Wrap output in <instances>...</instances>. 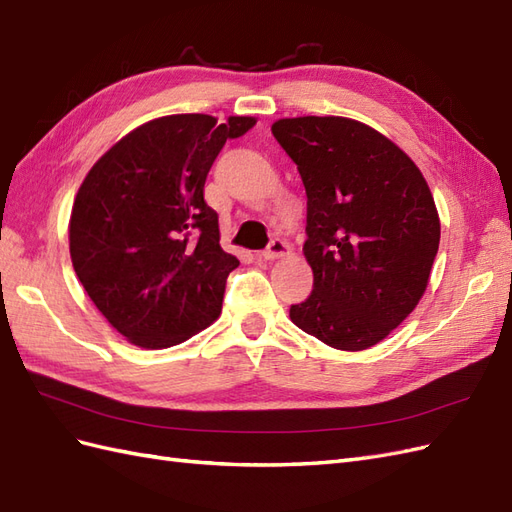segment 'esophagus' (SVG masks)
Here are the masks:
<instances>
[{"label":"esophagus","instance_id":"esophagus-1","mask_svg":"<svg viewBox=\"0 0 512 512\" xmlns=\"http://www.w3.org/2000/svg\"><path fill=\"white\" fill-rule=\"evenodd\" d=\"M285 255H290V244H287L283 238L270 240V244L264 248V251H261V257L268 259V261L285 257Z\"/></svg>","mask_w":512,"mask_h":512}]
</instances>
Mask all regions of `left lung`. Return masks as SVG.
<instances>
[{"instance_id":"left-lung-1","label":"left lung","mask_w":512,"mask_h":512,"mask_svg":"<svg viewBox=\"0 0 512 512\" xmlns=\"http://www.w3.org/2000/svg\"><path fill=\"white\" fill-rule=\"evenodd\" d=\"M272 136L307 192L313 290L290 318L331 348H370L426 292L441 235L428 183L409 155L359 121L298 116L274 123Z\"/></svg>"}]
</instances>
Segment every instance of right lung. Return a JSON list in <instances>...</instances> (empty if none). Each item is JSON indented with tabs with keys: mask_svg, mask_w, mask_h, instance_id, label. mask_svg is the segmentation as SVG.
I'll return each instance as SVG.
<instances>
[{
	"mask_svg": "<svg viewBox=\"0 0 512 512\" xmlns=\"http://www.w3.org/2000/svg\"><path fill=\"white\" fill-rule=\"evenodd\" d=\"M253 116L220 123L173 114L140 125L101 155L75 196L69 246L77 279L106 320L140 348L207 329L240 261L220 248L205 203L209 168Z\"/></svg>",
	"mask_w": 512,
	"mask_h": 512,
	"instance_id": "add662e5",
	"label": "right lung"
}]
</instances>
